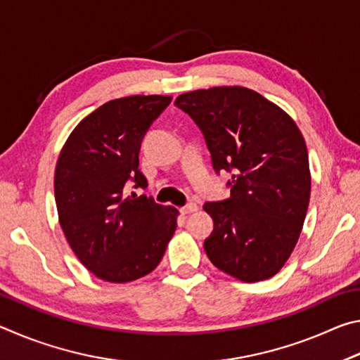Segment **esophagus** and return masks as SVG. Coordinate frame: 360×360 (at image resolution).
<instances>
[{
    "label": "esophagus",
    "instance_id": "obj_1",
    "mask_svg": "<svg viewBox=\"0 0 360 360\" xmlns=\"http://www.w3.org/2000/svg\"><path fill=\"white\" fill-rule=\"evenodd\" d=\"M197 210H198L197 203L191 202V203H187L186 206H182V208H181V212H182V214H191V212H195Z\"/></svg>",
    "mask_w": 360,
    "mask_h": 360
}]
</instances>
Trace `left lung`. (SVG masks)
Returning a JSON list of instances; mask_svg holds the SVG:
<instances>
[{
  "mask_svg": "<svg viewBox=\"0 0 360 360\" xmlns=\"http://www.w3.org/2000/svg\"><path fill=\"white\" fill-rule=\"evenodd\" d=\"M174 106L202 130L214 172L231 174L230 197L203 205L214 221L206 255L245 283L276 275L297 245L311 191L307 144L295 122L245 87L195 90Z\"/></svg>",
  "mask_w": 360,
  "mask_h": 360,
  "instance_id": "8db88e82",
  "label": "left lung"
}]
</instances>
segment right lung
Instances as JSON below:
<instances>
[{
	"label": "right lung",
	"mask_w": 360,
	"mask_h": 360,
	"mask_svg": "<svg viewBox=\"0 0 360 360\" xmlns=\"http://www.w3.org/2000/svg\"><path fill=\"white\" fill-rule=\"evenodd\" d=\"M172 96L108 101L81 120L56 168L60 225L84 266L109 283H129L160 264L178 210L133 188L148 187L139 149Z\"/></svg>",
	"instance_id": "right-lung-1"
}]
</instances>
